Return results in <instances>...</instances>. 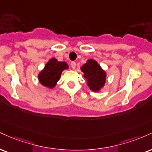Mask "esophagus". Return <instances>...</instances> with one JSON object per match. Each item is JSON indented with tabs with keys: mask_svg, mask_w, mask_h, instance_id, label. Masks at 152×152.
<instances>
[{
	"mask_svg": "<svg viewBox=\"0 0 152 152\" xmlns=\"http://www.w3.org/2000/svg\"><path fill=\"white\" fill-rule=\"evenodd\" d=\"M76 62H75V61H71V67H72L73 69H74L75 68H76Z\"/></svg>",
	"mask_w": 152,
	"mask_h": 152,
	"instance_id": "obj_1",
	"label": "esophagus"
}]
</instances>
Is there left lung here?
I'll return each mask as SVG.
<instances>
[{"label":"left lung","mask_w":152,"mask_h":152,"mask_svg":"<svg viewBox=\"0 0 152 152\" xmlns=\"http://www.w3.org/2000/svg\"><path fill=\"white\" fill-rule=\"evenodd\" d=\"M84 73V78L87 80L88 86L92 91H98L105 83V71L94 59H89L81 67Z\"/></svg>","instance_id":"1"}]
</instances>
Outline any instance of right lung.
<instances>
[{
  "label": "right lung",
  "instance_id": "obj_1",
  "mask_svg": "<svg viewBox=\"0 0 152 152\" xmlns=\"http://www.w3.org/2000/svg\"><path fill=\"white\" fill-rule=\"evenodd\" d=\"M68 67L66 62L58 61L55 58H51L39 74L40 83L51 88L54 87L60 78L62 71L67 69Z\"/></svg>",
  "mask_w": 152,
  "mask_h": 152
}]
</instances>
